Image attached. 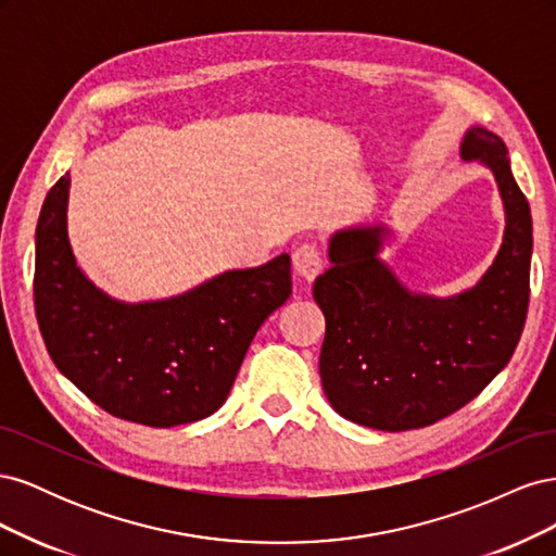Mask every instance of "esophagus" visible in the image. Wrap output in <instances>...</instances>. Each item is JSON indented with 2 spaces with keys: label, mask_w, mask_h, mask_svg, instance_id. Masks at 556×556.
Masks as SVG:
<instances>
[{
  "label": "esophagus",
  "mask_w": 556,
  "mask_h": 556,
  "mask_svg": "<svg viewBox=\"0 0 556 556\" xmlns=\"http://www.w3.org/2000/svg\"><path fill=\"white\" fill-rule=\"evenodd\" d=\"M292 264L296 276L311 282L317 278L319 271H323V255H319V250L313 243H304L292 252Z\"/></svg>",
  "instance_id": "34e87169"
}]
</instances>
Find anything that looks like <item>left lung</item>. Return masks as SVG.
Masks as SVG:
<instances>
[{"mask_svg":"<svg viewBox=\"0 0 556 556\" xmlns=\"http://www.w3.org/2000/svg\"><path fill=\"white\" fill-rule=\"evenodd\" d=\"M459 155L494 174L506 231L492 266L454 296L410 292L380 260L390 229L331 233V266L315 278L325 313L319 378L341 417L380 431L429 427L476 399L513 357L527 323L531 211L508 148L484 127L466 129Z\"/></svg>","mask_w":556,"mask_h":556,"instance_id":"8db88e82","label":"left lung"}]
</instances>
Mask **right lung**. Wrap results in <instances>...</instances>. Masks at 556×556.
I'll return each instance as SVG.
<instances>
[{
    "mask_svg": "<svg viewBox=\"0 0 556 556\" xmlns=\"http://www.w3.org/2000/svg\"><path fill=\"white\" fill-rule=\"evenodd\" d=\"M70 174L37 223L35 308L60 374L106 413L146 427L190 425L229 396L264 319L292 294L290 255L233 268L178 296L125 304L80 271L66 233Z\"/></svg>",
    "mask_w": 556,
    "mask_h": 556,
    "instance_id": "right-lung-1",
    "label": "right lung"
}]
</instances>
